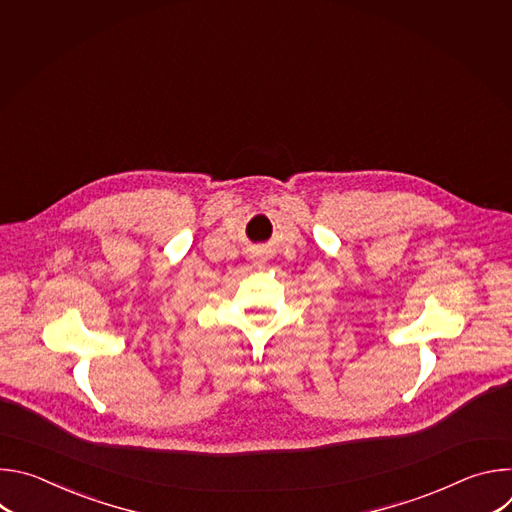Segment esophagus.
Masks as SVG:
<instances>
[{
	"label": "esophagus",
	"instance_id": "esophagus-1",
	"mask_svg": "<svg viewBox=\"0 0 512 512\" xmlns=\"http://www.w3.org/2000/svg\"><path fill=\"white\" fill-rule=\"evenodd\" d=\"M255 265H257V267H261V265H263V261L259 259V261H255Z\"/></svg>",
	"mask_w": 512,
	"mask_h": 512
}]
</instances>
